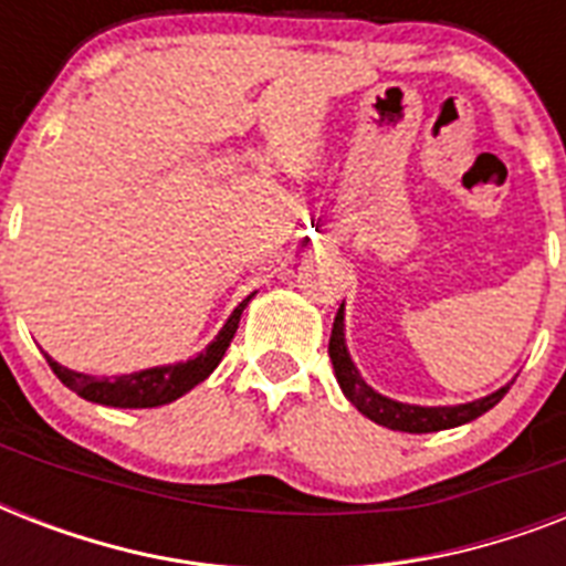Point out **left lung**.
<instances>
[{"label": "left lung", "instance_id": "obj_1", "mask_svg": "<svg viewBox=\"0 0 566 566\" xmlns=\"http://www.w3.org/2000/svg\"><path fill=\"white\" fill-rule=\"evenodd\" d=\"M328 358L335 367V378L344 396L367 417V420L387 426L394 431H408V434H429V431H443L464 426V422L482 417L484 411H491L493 405L500 402L502 396L509 394V387H500L493 394L473 399V402L461 405H408L396 402L390 396L373 390L361 378L358 367H355L353 355L346 349V332H344V305L337 311L335 326H332V340H328Z\"/></svg>", "mask_w": 566, "mask_h": 566}]
</instances>
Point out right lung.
<instances>
[{
    "label": "right lung",
    "mask_w": 566,
    "mask_h": 566,
    "mask_svg": "<svg viewBox=\"0 0 566 566\" xmlns=\"http://www.w3.org/2000/svg\"><path fill=\"white\" fill-rule=\"evenodd\" d=\"M255 293H249L247 300L240 302L238 308L231 311V317L226 319V326L220 328V335L213 337L211 344L205 346L202 353L190 358V361L179 364H164V367H149V370L140 373H126V376H87V373H75L70 367H61L55 358L46 361L52 367L61 381H64L70 390L87 399V402L108 405V408H158V405L176 402L179 396H185L188 390H193L196 385H202L205 378L217 370V364L222 361V355L229 349L231 337L238 332L240 314L252 302Z\"/></svg>",
    "instance_id": "obj_1"
}]
</instances>
